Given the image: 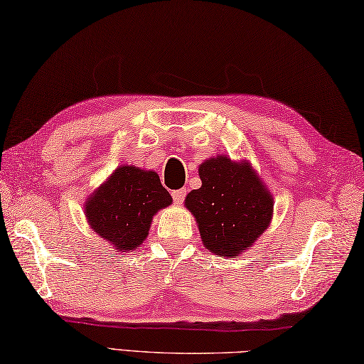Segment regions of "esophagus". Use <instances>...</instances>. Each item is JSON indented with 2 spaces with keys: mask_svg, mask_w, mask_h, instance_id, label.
<instances>
[{
  "mask_svg": "<svg viewBox=\"0 0 364 364\" xmlns=\"http://www.w3.org/2000/svg\"><path fill=\"white\" fill-rule=\"evenodd\" d=\"M184 197H186V189L172 191V198L176 205H181L184 202Z\"/></svg>",
  "mask_w": 364,
  "mask_h": 364,
  "instance_id": "34e87169",
  "label": "esophagus"
}]
</instances>
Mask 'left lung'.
<instances>
[{"label":"left lung","mask_w":364,"mask_h":364,"mask_svg":"<svg viewBox=\"0 0 364 364\" xmlns=\"http://www.w3.org/2000/svg\"><path fill=\"white\" fill-rule=\"evenodd\" d=\"M202 188L186 196L200 236L210 252L237 257L267 230L274 198L247 161L235 162L225 154L198 167Z\"/></svg>","instance_id":"obj_1"}]
</instances>
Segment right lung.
Wrapping results in <instances>:
<instances>
[{"mask_svg": "<svg viewBox=\"0 0 364 364\" xmlns=\"http://www.w3.org/2000/svg\"><path fill=\"white\" fill-rule=\"evenodd\" d=\"M172 203L156 172L120 166L86 200L90 228L119 252L134 250L149 236L153 215Z\"/></svg>", "mask_w": 364, "mask_h": 364, "instance_id": "add662e5", "label": "right lung"}]
</instances>
